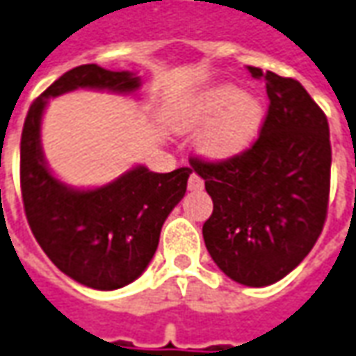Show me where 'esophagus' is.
<instances>
[{
	"label": "esophagus",
	"mask_w": 356,
	"mask_h": 356,
	"mask_svg": "<svg viewBox=\"0 0 356 356\" xmlns=\"http://www.w3.org/2000/svg\"><path fill=\"white\" fill-rule=\"evenodd\" d=\"M187 185H188V191H202V187H204V181L198 177L197 173H191Z\"/></svg>",
	"instance_id": "esophagus-1"
}]
</instances>
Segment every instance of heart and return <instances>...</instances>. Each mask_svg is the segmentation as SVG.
I'll return each instance as SVG.
<instances>
[{
  "instance_id": "1",
  "label": "heart",
  "mask_w": 356,
  "mask_h": 356,
  "mask_svg": "<svg viewBox=\"0 0 356 356\" xmlns=\"http://www.w3.org/2000/svg\"><path fill=\"white\" fill-rule=\"evenodd\" d=\"M263 105L257 97L238 86L220 83L188 99L173 118L179 130L209 127L200 138V149L212 159H232L243 154L263 124Z\"/></svg>"
}]
</instances>
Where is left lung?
I'll use <instances>...</instances> for the list:
<instances>
[{
	"label": "left lung",
	"instance_id": "1",
	"mask_svg": "<svg viewBox=\"0 0 356 356\" xmlns=\"http://www.w3.org/2000/svg\"><path fill=\"white\" fill-rule=\"evenodd\" d=\"M248 70L269 97L259 136L236 158H191V168L214 202L202 226L210 257L226 277L259 289L296 269L320 238L331 144L327 118L300 81Z\"/></svg>",
	"mask_w": 356,
	"mask_h": 356
}]
</instances>
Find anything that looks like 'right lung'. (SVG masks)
<instances>
[{"mask_svg": "<svg viewBox=\"0 0 356 356\" xmlns=\"http://www.w3.org/2000/svg\"><path fill=\"white\" fill-rule=\"evenodd\" d=\"M140 77L83 64L36 97L21 134V193L29 226L48 259L70 279L95 290L136 280L152 261L169 212L185 197L191 168L154 173L136 165L105 187L72 188L48 169L40 120L52 97L74 89L132 93Z\"/></svg>", "mask_w": 356, "mask_h": 356, "instance_id": "1", "label": "right lung"}]
</instances>
